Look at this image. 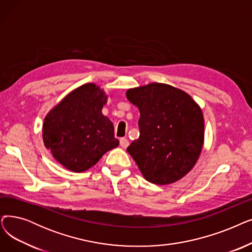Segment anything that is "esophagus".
I'll list each match as a JSON object with an SVG mask.
<instances>
[{
	"instance_id": "esophagus-1",
	"label": "esophagus",
	"mask_w": 252,
	"mask_h": 252,
	"mask_svg": "<svg viewBox=\"0 0 252 252\" xmlns=\"http://www.w3.org/2000/svg\"><path fill=\"white\" fill-rule=\"evenodd\" d=\"M119 144H120V146H122L123 148H126L128 146V144H129V142H128L127 139L122 138V139L119 140Z\"/></svg>"
}]
</instances>
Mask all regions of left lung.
Masks as SVG:
<instances>
[{
  "mask_svg": "<svg viewBox=\"0 0 252 252\" xmlns=\"http://www.w3.org/2000/svg\"><path fill=\"white\" fill-rule=\"evenodd\" d=\"M127 100L140 111V137L126 151L145 179L158 185L185 176L204 143V117L189 94L168 84L130 89Z\"/></svg>",
  "mask_w": 252,
  "mask_h": 252,
  "instance_id": "left-lung-1",
  "label": "left lung"
}]
</instances>
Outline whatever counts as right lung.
Returning a JSON list of instances; mask_svg holds the SVG:
<instances>
[{"label": "right lung", "mask_w": 252, "mask_h": 252, "mask_svg": "<svg viewBox=\"0 0 252 252\" xmlns=\"http://www.w3.org/2000/svg\"><path fill=\"white\" fill-rule=\"evenodd\" d=\"M105 93L86 83L70 93L46 115L43 141L60 163L73 172H84L104 153L118 146L111 120L102 114Z\"/></svg>", "instance_id": "add662e5"}]
</instances>
